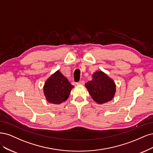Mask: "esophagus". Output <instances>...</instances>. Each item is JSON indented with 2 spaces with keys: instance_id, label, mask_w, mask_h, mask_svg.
<instances>
[{
  "instance_id": "34e87169",
  "label": "esophagus",
  "mask_w": 153,
  "mask_h": 153,
  "mask_svg": "<svg viewBox=\"0 0 153 153\" xmlns=\"http://www.w3.org/2000/svg\"><path fill=\"white\" fill-rule=\"evenodd\" d=\"M76 85H85V81H80L79 82H77Z\"/></svg>"
}]
</instances>
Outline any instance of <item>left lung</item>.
<instances>
[{"label":"left lung","instance_id":"left-lung-1","mask_svg":"<svg viewBox=\"0 0 153 153\" xmlns=\"http://www.w3.org/2000/svg\"><path fill=\"white\" fill-rule=\"evenodd\" d=\"M85 86L93 100L99 104L111 101L116 93L114 81L102 71L93 74L92 80L87 82Z\"/></svg>","mask_w":153,"mask_h":153}]
</instances>
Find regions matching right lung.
I'll list each match as a JSON object with an SVG mask.
<instances>
[{"label": "right lung", "mask_w": 153, "mask_h": 153, "mask_svg": "<svg viewBox=\"0 0 153 153\" xmlns=\"http://www.w3.org/2000/svg\"><path fill=\"white\" fill-rule=\"evenodd\" d=\"M74 88L67 79L57 71L49 77L44 85V93L46 100L53 104H60L69 97Z\"/></svg>", "instance_id": "add662e5"}]
</instances>
